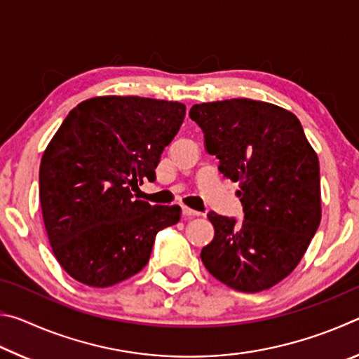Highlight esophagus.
<instances>
[{
	"label": "esophagus",
	"instance_id": "34e87169",
	"mask_svg": "<svg viewBox=\"0 0 359 359\" xmlns=\"http://www.w3.org/2000/svg\"><path fill=\"white\" fill-rule=\"evenodd\" d=\"M184 215L185 217H188V218H191V217H199L201 215V212H198V210H193V209H190V208H187V205H184Z\"/></svg>",
	"mask_w": 359,
	"mask_h": 359
}]
</instances>
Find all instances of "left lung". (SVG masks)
<instances>
[{"mask_svg": "<svg viewBox=\"0 0 359 359\" xmlns=\"http://www.w3.org/2000/svg\"><path fill=\"white\" fill-rule=\"evenodd\" d=\"M224 177L239 182L244 220L209 212L215 236L201 252L212 276L229 288L258 293L299 264L321 220L318 156L299 120L280 106L234 98L194 104Z\"/></svg>", "mask_w": 359, "mask_h": 359, "instance_id": "left-lung-1", "label": "left lung"}]
</instances>
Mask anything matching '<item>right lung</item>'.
<instances>
[{"mask_svg":"<svg viewBox=\"0 0 359 359\" xmlns=\"http://www.w3.org/2000/svg\"><path fill=\"white\" fill-rule=\"evenodd\" d=\"M185 104L141 96L82 101L41 158L39 201L60 266L83 285L112 287L149 263L158 231L180 220L179 205L133 198L185 118Z\"/></svg>","mask_w":359,"mask_h":359,"instance_id":"add662e5","label":"right lung"}]
</instances>
